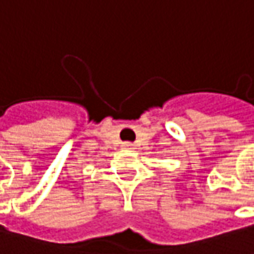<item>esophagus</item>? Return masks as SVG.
<instances>
[{"mask_svg": "<svg viewBox=\"0 0 254 254\" xmlns=\"http://www.w3.org/2000/svg\"><path fill=\"white\" fill-rule=\"evenodd\" d=\"M122 146H124V148H133L135 145H133L132 142H124V143H122Z\"/></svg>", "mask_w": 254, "mask_h": 254, "instance_id": "1", "label": "esophagus"}]
</instances>
